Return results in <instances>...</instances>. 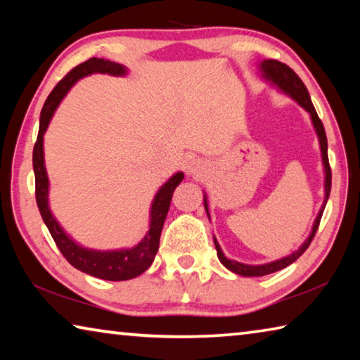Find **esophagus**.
<instances>
[{
	"mask_svg": "<svg viewBox=\"0 0 360 360\" xmlns=\"http://www.w3.org/2000/svg\"><path fill=\"white\" fill-rule=\"evenodd\" d=\"M206 172H208V167H206V163L203 160H200V158H192V160H188L186 163V173L188 176H193V178H202Z\"/></svg>",
	"mask_w": 360,
	"mask_h": 360,
	"instance_id": "obj_1",
	"label": "esophagus"
}]
</instances>
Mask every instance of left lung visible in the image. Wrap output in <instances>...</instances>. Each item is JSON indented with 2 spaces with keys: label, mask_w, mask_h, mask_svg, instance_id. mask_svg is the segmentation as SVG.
Wrapping results in <instances>:
<instances>
[{
  "label": "left lung",
  "mask_w": 360,
  "mask_h": 360,
  "mask_svg": "<svg viewBox=\"0 0 360 360\" xmlns=\"http://www.w3.org/2000/svg\"><path fill=\"white\" fill-rule=\"evenodd\" d=\"M259 71H260V77L264 79L265 82L273 85L279 92L288 95L289 98L294 100L298 106H302L304 111L309 114V119H311V124L314 127L316 135H318L319 139V148H321V158H322V167H324V202L321 205V210L316 216L311 231H309L308 238L304 240L298 249H295L294 252H290L289 255H284V257L273 260V262H266V264H260V265H249V264H243V262L233 260L225 257V254L222 252L221 246H219L217 240L214 238V246L217 251V257L221 260V264L227 268V270L233 271L235 275L240 276H246V278H252V276H265L270 275V273H275L283 270V268L289 266L290 264L300 257V255L307 251L309 243H311L313 236L316 233V230L319 227L322 212H324V208L327 205L328 195H330V186H332V173H330V165H328V157H327V136H326V130L324 125H322L321 119L318 117V112L311 103V98H309V94L304 84L302 82V79L298 77L294 71H292L288 65H284L278 60H262L259 63ZM203 205H205V211L206 216L210 219V206H208V197L206 193H203Z\"/></svg>",
  "instance_id": "left-lung-1"
}]
</instances>
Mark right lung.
Wrapping results in <instances>:
<instances>
[{
	"label": "right lung",
	"mask_w": 360,
	"mask_h": 360,
	"mask_svg": "<svg viewBox=\"0 0 360 360\" xmlns=\"http://www.w3.org/2000/svg\"><path fill=\"white\" fill-rule=\"evenodd\" d=\"M96 72L125 77L129 75V68L120 63L109 62V60L105 58H90L87 62L77 65L75 70H71L56 85V89L47 96L44 106H42L38 139H36L33 149L36 203H38L42 221H44L46 227L51 231L52 238L56 241L60 252L65 255V259L72 266L81 270L82 273H87L90 276L106 279V281H127V279H133L143 275L152 265V262H154L155 254L158 251V243H160L163 222H165L169 203H172L173 192L181 184V181L184 179V173H174L172 178L165 181V184H162V187L158 188L149 210V230L146 231L144 238L133 248L106 249V251H101V249H92L79 245L70 233H66V230L60 225L57 217L51 211V206H49V187H51V184H49L44 160V135L57 108L63 101L66 94L72 89V85L79 79L96 75Z\"/></svg>",
	"instance_id": "obj_1"
}]
</instances>
